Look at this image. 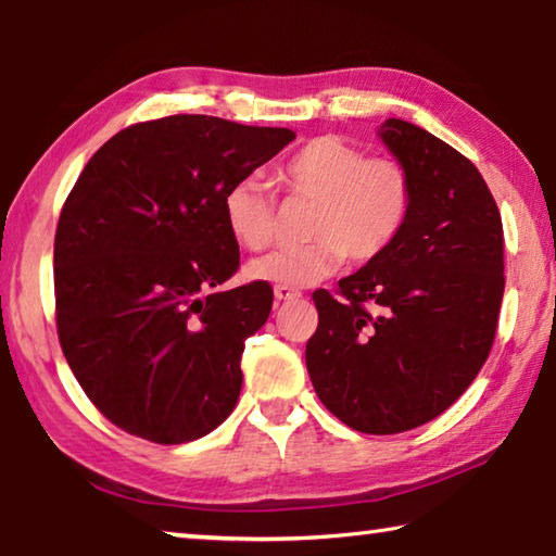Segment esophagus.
Returning <instances> with one entry per match:
<instances>
[{
  "mask_svg": "<svg viewBox=\"0 0 556 556\" xmlns=\"http://www.w3.org/2000/svg\"><path fill=\"white\" fill-rule=\"evenodd\" d=\"M275 296H277L279 301H294V299L301 296V291L291 289V287H275Z\"/></svg>",
  "mask_w": 556,
  "mask_h": 556,
  "instance_id": "1",
  "label": "esophagus"
}]
</instances>
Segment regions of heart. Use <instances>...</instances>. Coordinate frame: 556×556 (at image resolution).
Wrapping results in <instances>:
<instances>
[{
    "mask_svg": "<svg viewBox=\"0 0 556 556\" xmlns=\"http://www.w3.org/2000/svg\"><path fill=\"white\" fill-rule=\"evenodd\" d=\"M291 201H312L308 238L301 248L275 250L244 267L248 279L277 287H312L353 262L378 260L392 248L414 208V178L397 156H365L338 137H316L277 168ZM235 242L265 250L277 235V201L257 176L240 178L223 199Z\"/></svg>",
    "mask_w": 556,
    "mask_h": 556,
    "instance_id": "heart-1",
    "label": "heart"
}]
</instances>
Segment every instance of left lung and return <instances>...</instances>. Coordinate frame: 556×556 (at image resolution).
I'll return each mask as SVG.
<instances>
[{
  "label": "left lung",
  "instance_id": "1",
  "mask_svg": "<svg viewBox=\"0 0 556 556\" xmlns=\"http://www.w3.org/2000/svg\"><path fill=\"white\" fill-rule=\"evenodd\" d=\"M382 142L414 178L388 252L314 291L306 368L318 400L363 434H400L446 412L483 368L505 289L503 220L483 176L427 129L390 117Z\"/></svg>",
  "mask_w": 556,
  "mask_h": 556
}]
</instances>
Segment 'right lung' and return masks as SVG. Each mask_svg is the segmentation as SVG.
<instances>
[{
  "label": "right lung",
  "instance_id": "1",
  "mask_svg": "<svg viewBox=\"0 0 556 556\" xmlns=\"http://www.w3.org/2000/svg\"><path fill=\"white\" fill-rule=\"evenodd\" d=\"M294 137L208 115L137 122L90 156L65 199L59 341L88 400L127 434L186 444L235 409L244 338L265 326L275 291H208L240 267L223 199Z\"/></svg>",
  "mask_w": 556,
  "mask_h": 556
}]
</instances>
